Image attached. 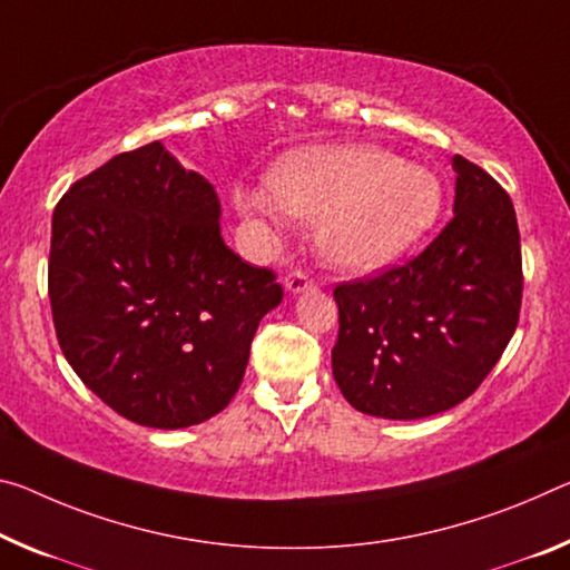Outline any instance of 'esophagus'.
<instances>
[{"label":"esophagus","instance_id":"obj_1","mask_svg":"<svg viewBox=\"0 0 570 570\" xmlns=\"http://www.w3.org/2000/svg\"><path fill=\"white\" fill-rule=\"evenodd\" d=\"M286 288H288V292H292V294L309 292V288H314V276L309 274V271L296 268V271H292V274L286 276Z\"/></svg>","mask_w":570,"mask_h":570}]
</instances>
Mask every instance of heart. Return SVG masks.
<instances>
[{"instance_id": "b5f03b06", "label": "heart", "mask_w": 570, "mask_h": 570, "mask_svg": "<svg viewBox=\"0 0 570 570\" xmlns=\"http://www.w3.org/2000/svg\"><path fill=\"white\" fill-rule=\"evenodd\" d=\"M266 193H240L246 213L320 225L322 256L345 271H373L401 258L433 228L441 185L429 169L377 147L288 151L266 175Z\"/></svg>"}]
</instances>
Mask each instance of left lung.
I'll return each instance as SVG.
<instances>
[{
    "instance_id": "obj_1",
    "label": "left lung",
    "mask_w": 570,
    "mask_h": 570,
    "mask_svg": "<svg viewBox=\"0 0 570 570\" xmlns=\"http://www.w3.org/2000/svg\"><path fill=\"white\" fill-rule=\"evenodd\" d=\"M454 218L419 256L334 288L332 375L352 409L413 421L469 399L520 320L522 256L510 195L454 157Z\"/></svg>"
}]
</instances>
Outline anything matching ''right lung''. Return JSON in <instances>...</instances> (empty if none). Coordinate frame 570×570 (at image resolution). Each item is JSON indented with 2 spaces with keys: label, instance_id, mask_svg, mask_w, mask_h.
<instances>
[{
  "label": "right lung",
  "instance_id": "right-lung-1",
  "mask_svg": "<svg viewBox=\"0 0 570 570\" xmlns=\"http://www.w3.org/2000/svg\"><path fill=\"white\" fill-rule=\"evenodd\" d=\"M48 294L80 381L149 429L220 413L258 322L284 299L274 271L225 246L215 187L159 141L116 155L62 195Z\"/></svg>",
  "mask_w": 570,
  "mask_h": 570
}]
</instances>
